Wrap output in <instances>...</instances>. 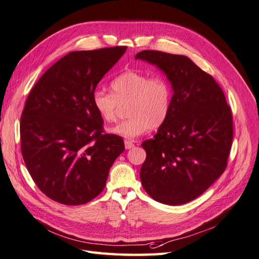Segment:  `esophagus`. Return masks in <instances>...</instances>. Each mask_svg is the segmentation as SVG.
<instances>
[{
	"instance_id": "1",
	"label": "esophagus",
	"mask_w": 259,
	"mask_h": 259,
	"mask_svg": "<svg viewBox=\"0 0 259 259\" xmlns=\"http://www.w3.org/2000/svg\"><path fill=\"white\" fill-rule=\"evenodd\" d=\"M133 146H135V144H133V142H131V141H124V147H126V149H130Z\"/></svg>"
}]
</instances>
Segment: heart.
Here are the masks:
<instances>
[{
    "label": "heart",
    "instance_id": "obj_1",
    "mask_svg": "<svg viewBox=\"0 0 259 259\" xmlns=\"http://www.w3.org/2000/svg\"><path fill=\"white\" fill-rule=\"evenodd\" d=\"M112 94L96 90L93 106L104 121L115 120L119 104L127 105L129 117L108 128L112 135L135 140L147 129H157L166 120L172 104V87L163 76L149 77L137 71H124L111 81Z\"/></svg>",
    "mask_w": 259,
    "mask_h": 259
}]
</instances>
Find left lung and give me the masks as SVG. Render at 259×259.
I'll return each mask as SVG.
<instances>
[{"label": "left lung", "instance_id": "8db88e82", "mask_svg": "<svg viewBox=\"0 0 259 259\" xmlns=\"http://www.w3.org/2000/svg\"><path fill=\"white\" fill-rule=\"evenodd\" d=\"M136 60L157 66L173 94L168 118L153 140L142 143V185L158 202L187 203L226 169L233 136L230 107L218 82L186 56L143 51Z\"/></svg>", "mask_w": 259, "mask_h": 259}]
</instances>
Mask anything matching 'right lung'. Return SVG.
Returning a JSON list of instances; mask_svg holds the SVG:
<instances>
[{
  "label": "right lung",
  "mask_w": 259,
  "mask_h": 259,
  "mask_svg": "<svg viewBox=\"0 0 259 259\" xmlns=\"http://www.w3.org/2000/svg\"><path fill=\"white\" fill-rule=\"evenodd\" d=\"M126 51L71 52L30 91L20 120L21 153L31 178L54 201L77 205L96 198L124 151L120 137L102 133L93 95Z\"/></svg>",
  "instance_id": "add662e5"
}]
</instances>
